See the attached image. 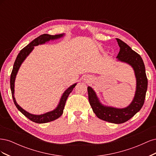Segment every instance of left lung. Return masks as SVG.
Here are the masks:
<instances>
[{
    "label": "left lung",
    "mask_w": 156,
    "mask_h": 156,
    "mask_svg": "<svg viewBox=\"0 0 156 156\" xmlns=\"http://www.w3.org/2000/svg\"><path fill=\"white\" fill-rule=\"evenodd\" d=\"M120 47L116 56L117 62L128 64L133 68L136 78V89L133 100L124 108L105 105L101 102L97 94L91 87H88L89 103L93 112L99 119L113 124H122L131 119L143 106L148 88L144 64L141 56L125 42L116 38Z\"/></svg>",
    "instance_id": "left-lung-1"
}]
</instances>
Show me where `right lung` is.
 Here are the masks:
<instances>
[{
  "label": "right lung",
  "mask_w": 156,
  "mask_h": 156,
  "mask_svg": "<svg viewBox=\"0 0 156 156\" xmlns=\"http://www.w3.org/2000/svg\"><path fill=\"white\" fill-rule=\"evenodd\" d=\"M64 36L65 34H60L57 35H49L48 34H45L40 36L39 37H37V38L32 41L30 44H29L25 47V48H24L22 50L20 51V53L18 54L15 62H14L13 64V67L10 77V88L13 102L15 103L17 109L20 111L22 114L24 115L31 121L36 122V123L37 124H44L47 123V122L53 121L56 119H58V118L62 115L67 98L69 95V94L72 92L73 89L75 88V86H76L77 83H74L72 85H71L64 92L62 95L61 96L57 106L56 107L55 109L52 110L49 112L44 113V114L34 115L27 112L25 109H23V108L20 105H19L18 103H17L15 98V96H14V93H15L16 78L22 63L25 60V59L27 58V56L30 54L33 49H34L35 46H37L39 45H44L46 43H48L50 41L58 40L60 38H62Z\"/></svg>",
  "instance_id": "add662e5"
}]
</instances>
